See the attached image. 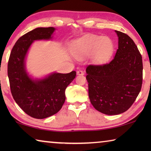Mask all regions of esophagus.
Here are the masks:
<instances>
[{
	"instance_id": "34e87169",
	"label": "esophagus",
	"mask_w": 151,
	"mask_h": 151,
	"mask_svg": "<svg viewBox=\"0 0 151 151\" xmlns=\"http://www.w3.org/2000/svg\"><path fill=\"white\" fill-rule=\"evenodd\" d=\"M76 74H77V75H85V72L81 70H77V72H76Z\"/></svg>"
}]
</instances>
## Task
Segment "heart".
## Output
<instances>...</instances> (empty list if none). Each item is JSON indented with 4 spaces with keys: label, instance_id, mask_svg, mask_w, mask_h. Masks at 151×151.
Listing matches in <instances>:
<instances>
[{
    "label": "heart",
    "instance_id": "obj_1",
    "mask_svg": "<svg viewBox=\"0 0 151 151\" xmlns=\"http://www.w3.org/2000/svg\"><path fill=\"white\" fill-rule=\"evenodd\" d=\"M113 50V42L109 37L91 35L75 40L70 47L71 52L75 57L82 58L92 55L94 59L99 61L109 58Z\"/></svg>",
    "mask_w": 151,
    "mask_h": 151
}]
</instances>
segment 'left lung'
<instances>
[{
  "mask_svg": "<svg viewBox=\"0 0 151 151\" xmlns=\"http://www.w3.org/2000/svg\"><path fill=\"white\" fill-rule=\"evenodd\" d=\"M119 48L110 62L86 67L91 103L108 115L127 111L139 95L142 83V56L129 36L115 30Z\"/></svg>",
  "mask_w": 151,
  "mask_h": 151,
  "instance_id": "left-lung-1",
  "label": "left lung"
}]
</instances>
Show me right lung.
Wrapping results in <instances>:
<instances>
[{
    "label": "right lung",
    "mask_w": 151,
    "mask_h": 151,
    "mask_svg": "<svg viewBox=\"0 0 151 151\" xmlns=\"http://www.w3.org/2000/svg\"><path fill=\"white\" fill-rule=\"evenodd\" d=\"M53 27L37 28L18 39L8 63L10 88L14 100L25 113L35 119H45L58 112L65 101V90L76 76L70 73H55L43 79L33 80L25 70L24 61L34 40H48Z\"/></svg>",
    "instance_id": "1"
}]
</instances>
